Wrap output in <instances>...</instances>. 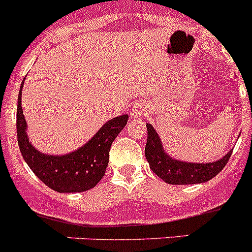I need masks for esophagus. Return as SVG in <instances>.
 Instances as JSON below:
<instances>
[{"label":"esophagus","instance_id":"obj_1","mask_svg":"<svg viewBox=\"0 0 252 252\" xmlns=\"http://www.w3.org/2000/svg\"><path fill=\"white\" fill-rule=\"evenodd\" d=\"M147 112L146 106L144 103H136V105H133L130 108V117L133 119L141 118L142 116H145V113Z\"/></svg>","mask_w":252,"mask_h":252}]
</instances>
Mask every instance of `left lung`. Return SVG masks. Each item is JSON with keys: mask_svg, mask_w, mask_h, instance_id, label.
I'll return each mask as SVG.
<instances>
[{"mask_svg": "<svg viewBox=\"0 0 252 252\" xmlns=\"http://www.w3.org/2000/svg\"><path fill=\"white\" fill-rule=\"evenodd\" d=\"M146 126L147 141L145 146V157L154 173L168 184L187 185L208 182L224 168L233 152V149L229 150L222 158L208 163L182 161L164 150L158 133L151 124L147 123Z\"/></svg>", "mask_w": 252, "mask_h": 252, "instance_id": "obj_1", "label": "left lung"}]
</instances>
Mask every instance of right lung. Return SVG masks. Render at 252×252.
Here are the masks:
<instances>
[{
	"label": "right lung",
	"instance_id": "1",
	"mask_svg": "<svg viewBox=\"0 0 252 252\" xmlns=\"http://www.w3.org/2000/svg\"><path fill=\"white\" fill-rule=\"evenodd\" d=\"M25 80V78H24ZM23 80L18 95L17 135L20 152L35 175L57 192H83L93 189L105 175L112 142L126 126L129 116L112 118L95 135L72 152L53 155L41 152L28 136V124L22 108Z\"/></svg>",
	"mask_w": 252,
	"mask_h": 252
}]
</instances>
